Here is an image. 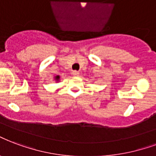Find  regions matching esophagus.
Instances as JSON below:
<instances>
[{
    "mask_svg": "<svg viewBox=\"0 0 156 156\" xmlns=\"http://www.w3.org/2000/svg\"><path fill=\"white\" fill-rule=\"evenodd\" d=\"M72 74H73V76L77 77V76H78V75H79V72H78V71H73Z\"/></svg>",
    "mask_w": 156,
    "mask_h": 156,
    "instance_id": "1",
    "label": "esophagus"
}]
</instances>
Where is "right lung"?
Returning a JSON list of instances; mask_svg holds the SVG:
<instances>
[{
  "mask_svg": "<svg viewBox=\"0 0 156 156\" xmlns=\"http://www.w3.org/2000/svg\"><path fill=\"white\" fill-rule=\"evenodd\" d=\"M55 80H56V81H58V80H59V76H58H58H56V77H55Z\"/></svg>",
  "mask_w": 156,
  "mask_h": 156,
  "instance_id": "add662e5",
  "label": "right lung"
}]
</instances>
